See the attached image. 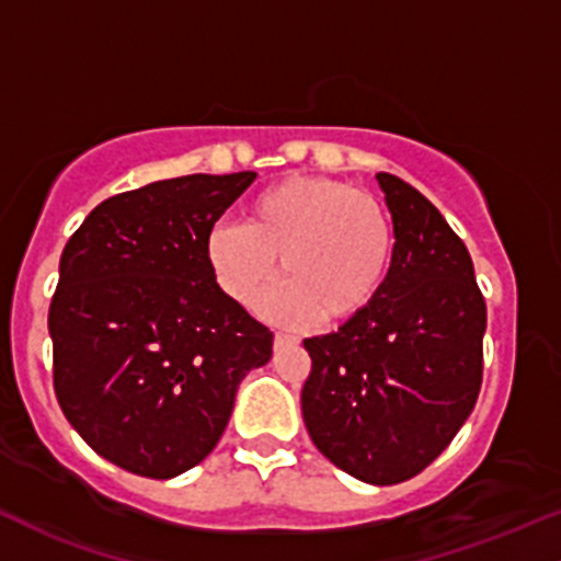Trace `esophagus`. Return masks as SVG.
<instances>
[{"label":"esophagus","instance_id":"esophagus-1","mask_svg":"<svg viewBox=\"0 0 561 561\" xmlns=\"http://www.w3.org/2000/svg\"><path fill=\"white\" fill-rule=\"evenodd\" d=\"M293 343H298V337L287 335V332H276V335H274V346H276V348L293 346Z\"/></svg>","mask_w":561,"mask_h":561}]
</instances>
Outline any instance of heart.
Segmentation results:
<instances>
[{
    "mask_svg": "<svg viewBox=\"0 0 561 561\" xmlns=\"http://www.w3.org/2000/svg\"><path fill=\"white\" fill-rule=\"evenodd\" d=\"M397 250L391 215L370 191L317 175L271 183L244 207V226L207 231L205 261L215 285L237 306L257 304L276 276L282 285L263 311L290 328L348 322L389 282Z\"/></svg>",
    "mask_w": 561,
    "mask_h": 561,
    "instance_id": "heart-1",
    "label": "heart"
}]
</instances>
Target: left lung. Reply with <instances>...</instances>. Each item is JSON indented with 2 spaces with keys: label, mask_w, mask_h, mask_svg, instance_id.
Here are the masks:
<instances>
[{
  "label": "left lung",
  "mask_w": 561,
  "mask_h": 561,
  "mask_svg": "<svg viewBox=\"0 0 561 561\" xmlns=\"http://www.w3.org/2000/svg\"><path fill=\"white\" fill-rule=\"evenodd\" d=\"M375 178L397 233L389 282L337 332L306 337L300 408L337 469L399 484L439 458L477 404L488 306L442 213L402 178Z\"/></svg>",
  "instance_id": "obj_1"
}]
</instances>
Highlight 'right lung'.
<instances>
[{
    "instance_id": "add662e5",
    "label": "right lung",
    "mask_w": 561,
    "mask_h": 561,
    "mask_svg": "<svg viewBox=\"0 0 561 561\" xmlns=\"http://www.w3.org/2000/svg\"><path fill=\"white\" fill-rule=\"evenodd\" d=\"M255 172L183 175L101 202L60 255L47 328L66 421L101 458L172 479L213 453L274 332L215 285L205 239Z\"/></svg>"
}]
</instances>
